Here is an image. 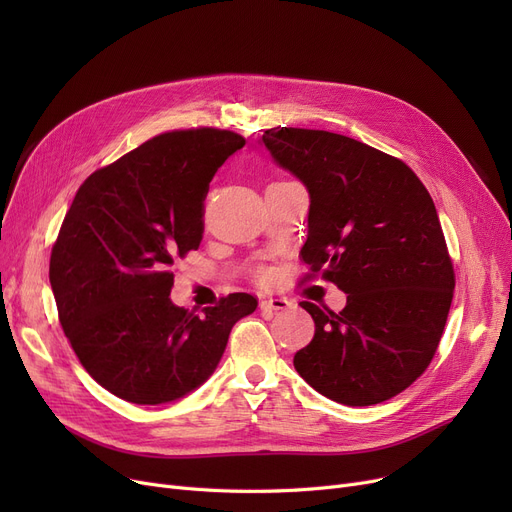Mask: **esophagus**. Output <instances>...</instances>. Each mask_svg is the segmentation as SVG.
<instances>
[{
  "label": "esophagus",
  "mask_w": 512,
  "mask_h": 512,
  "mask_svg": "<svg viewBox=\"0 0 512 512\" xmlns=\"http://www.w3.org/2000/svg\"><path fill=\"white\" fill-rule=\"evenodd\" d=\"M259 307H261V311H286L288 307H290V301L288 299H284V297H270V299H263L261 303H259Z\"/></svg>",
  "instance_id": "obj_1"
}]
</instances>
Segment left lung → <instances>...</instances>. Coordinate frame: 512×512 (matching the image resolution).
<instances>
[{
  "label": "left lung",
  "instance_id": "8db88e82",
  "mask_svg": "<svg viewBox=\"0 0 512 512\" xmlns=\"http://www.w3.org/2000/svg\"><path fill=\"white\" fill-rule=\"evenodd\" d=\"M259 143L309 191L303 261L346 292L340 313L301 303L315 334L294 369L348 407L400 394L434 359L454 292L427 188L405 161L336 132L276 126Z\"/></svg>",
  "mask_w": 512,
  "mask_h": 512
}]
</instances>
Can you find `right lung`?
Returning a JSON list of instances; mask_svg holds the SVG:
<instances>
[{
    "mask_svg": "<svg viewBox=\"0 0 512 512\" xmlns=\"http://www.w3.org/2000/svg\"><path fill=\"white\" fill-rule=\"evenodd\" d=\"M240 147L230 130L164 132L78 188L49 282L78 361L118 398L164 405L193 392L218 367L232 326L257 309L247 292L199 315L170 299L174 261L201 245L209 182Z\"/></svg>",
    "mask_w": 512,
    "mask_h": 512,
    "instance_id": "right-lung-1",
    "label": "right lung"
}]
</instances>
